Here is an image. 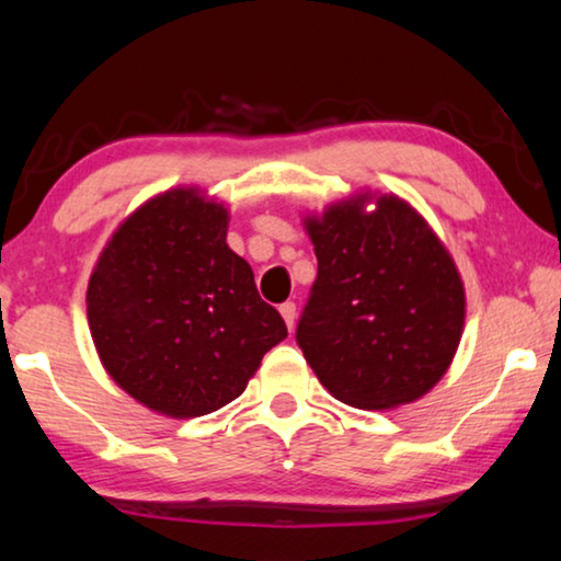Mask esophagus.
Returning a JSON list of instances; mask_svg holds the SVG:
<instances>
[{"label":"esophagus","mask_w":561,"mask_h":561,"mask_svg":"<svg viewBox=\"0 0 561 561\" xmlns=\"http://www.w3.org/2000/svg\"><path fill=\"white\" fill-rule=\"evenodd\" d=\"M280 317H283V321H286V327L290 329V332H294V324H296V304H294V301L283 304V306H280Z\"/></svg>","instance_id":"esophagus-1"}]
</instances>
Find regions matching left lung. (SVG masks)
<instances>
[{
	"mask_svg": "<svg viewBox=\"0 0 561 561\" xmlns=\"http://www.w3.org/2000/svg\"><path fill=\"white\" fill-rule=\"evenodd\" d=\"M319 260L296 340L336 401L386 411L426 396L465 329V283L428 221L396 194L304 217Z\"/></svg>",
	"mask_w": 561,
	"mask_h": 561,
	"instance_id": "1",
	"label": "left lung"
}]
</instances>
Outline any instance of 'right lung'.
<instances>
[{
    "instance_id": "1",
    "label": "right lung",
    "mask_w": 561,
    "mask_h": 561,
    "mask_svg": "<svg viewBox=\"0 0 561 561\" xmlns=\"http://www.w3.org/2000/svg\"><path fill=\"white\" fill-rule=\"evenodd\" d=\"M229 209L198 186L137 206L104 244L87 288L104 370L145 409L194 419L244 393L288 336L227 244Z\"/></svg>"
}]
</instances>
